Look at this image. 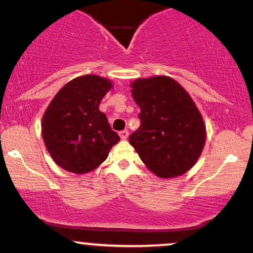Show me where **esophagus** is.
Masks as SVG:
<instances>
[{"label":"esophagus","mask_w":253,"mask_h":253,"mask_svg":"<svg viewBox=\"0 0 253 253\" xmlns=\"http://www.w3.org/2000/svg\"><path fill=\"white\" fill-rule=\"evenodd\" d=\"M119 134H120L121 139H126V138L128 137V131H127V129H124V131H120Z\"/></svg>","instance_id":"obj_1"}]
</instances>
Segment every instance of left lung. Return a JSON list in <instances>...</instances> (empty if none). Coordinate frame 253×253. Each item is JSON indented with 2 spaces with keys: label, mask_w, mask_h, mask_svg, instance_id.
I'll list each match as a JSON object with an SVG mask.
<instances>
[{
  "label": "left lung",
  "mask_w": 253,
  "mask_h": 253,
  "mask_svg": "<svg viewBox=\"0 0 253 253\" xmlns=\"http://www.w3.org/2000/svg\"><path fill=\"white\" fill-rule=\"evenodd\" d=\"M132 88L140 108V126L129 135V143L156 175H182L193 167L204 148L205 126L201 113L171 78L137 79Z\"/></svg>",
  "instance_id": "1"
}]
</instances>
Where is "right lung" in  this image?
<instances>
[{
    "label": "right lung",
    "mask_w": 253,
    "mask_h": 253,
    "mask_svg": "<svg viewBox=\"0 0 253 253\" xmlns=\"http://www.w3.org/2000/svg\"><path fill=\"white\" fill-rule=\"evenodd\" d=\"M112 86L108 79L92 74L76 78L49 104L42 121V135L61 168L76 174L93 170L120 140L99 110Z\"/></svg>",
    "instance_id": "1"
}]
</instances>
